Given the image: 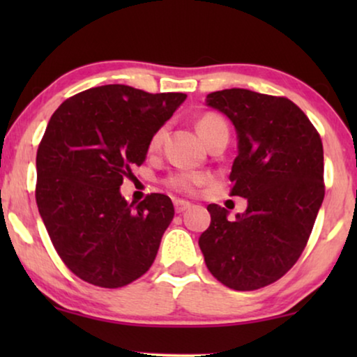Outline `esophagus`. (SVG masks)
<instances>
[{"label":"esophagus","instance_id":"34e87169","mask_svg":"<svg viewBox=\"0 0 357 357\" xmlns=\"http://www.w3.org/2000/svg\"><path fill=\"white\" fill-rule=\"evenodd\" d=\"M174 206H175V211H177V213H185L187 209L192 208V203L185 202V199H175Z\"/></svg>","mask_w":357,"mask_h":357}]
</instances>
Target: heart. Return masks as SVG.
<instances>
[{"label": "heart", "mask_w": 357, "mask_h": 357, "mask_svg": "<svg viewBox=\"0 0 357 357\" xmlns=\"http://www.w3.org/2000/svg\"><path fill=\"white\" fill-rule=\"evenodd\" d=\"M198 133L204 139V143H209L214 136H216L221 130H227L226 121L216 114H204L197 123ZM165 128H159L155 133L151 136L149 139V149L155 151L160 148L164 139ZM211 182V175L204 172H193V170H177V172L170 174L165 178L167 187L177 190L180 193H197L198 188H202L203 185Z\"/></svg>", "instance_id": "heart-1"}]
</instances>
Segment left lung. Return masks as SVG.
Wrapping results in <instances>:
<instances>
[{
    "instance_id": "8db88e82",
    "label": "left lung",
    "mask_w": 357,
    "mask_h": 357,
    "mask_svg": "<svg viewBox=\"0 0 357 357\" xmlns=\"http://www.w3.org/2000/svg\"><path fill=\"white\" fill-rule=\"evenodd\" d=\"M206 104L236 126L231 197L248 204L234 221L226 208L209 204L211 224L198 243L219 282L255 291L284 276L304 252L325 197L324 144L286 97L224 89L208 94Z\"/></svg>"
}]
</instances>
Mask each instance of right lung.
<instances>
[{
	"label": "right lung",
	"instance_id": "right-lung-1",
	"mask_svg": "<svg viewBox=\"0 0 357 357\" xmlns=\"http://www.w3.org/2000/svg\"><path fill=\"white\" fill-rule=\"evenodd\" d=\"M185 99L109 84L70 97L52 115L37 149L36 202L56 253L82 281L115 289L153 265L174 204L151 193L133 208L120 187Z\"/></svg>",
	"mask_w": 357,
	"mask_h": 357
}]
</instances>
